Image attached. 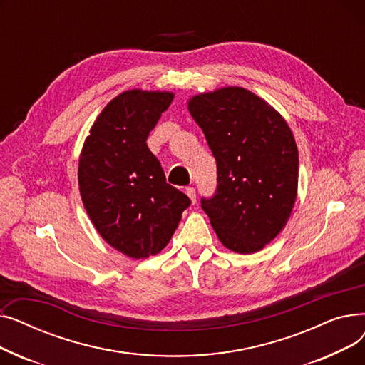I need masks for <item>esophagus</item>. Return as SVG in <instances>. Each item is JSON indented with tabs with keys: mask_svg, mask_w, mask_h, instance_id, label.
Segmentation results:
<instances>
[{
	"mask_svg": "<svg viewBox=\"0 0 365 365\" xmlns=\"http://www.w3.org/2000/svg\"><path fill=\"white\" fill-rule=\"evenodd\" d=\"M185 192H186V195L189 197V200L192 201V204H195V201H197V190H195V187L187 186Z\"/></svg>",
	"mask_w": 365,
	"mask_h": 365,
	"instance_id": "1",
	"label": "esophagus"
}]
</instances>
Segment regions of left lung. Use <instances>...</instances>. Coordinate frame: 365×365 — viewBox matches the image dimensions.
<instances>
[{"mask_svg": "<svg viewBox=\"0 0 365 365\" xmlns=\"http://www.w3.org/2000/svg\"><path fill=\"white\" fill-rule=\"evenodd\" d=\"M187 109L217 164V189L201 207L225 247L256 253L281 232L294 207L293 133L271 105L242 87L194 96Z\"/></svg>", "mask_w": 365, "mask_h": 365, "instance_id": "left-lung-1", "label": "left lung"}]
</instances>
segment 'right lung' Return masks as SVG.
<instances>
[{"instance_id":"1","label":"right lung","mask_w":365,"mask_h":365,"mask_svg":"<svg viewBox=\"0 0 365 365\" xmlns=\"http://www.w3.org/2000/svg\"><path fill=\"white\" fill-rule=\"evenodd\" d=\"M175 94L128 90L90 128L78 163L86 212L101 237L131 259L160 253L190 200L165 182L146 140Z\"/></svg>"}]
</instances>
